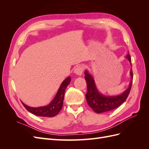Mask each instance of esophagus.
<instances>
[{"mask_svg": "<svg viewBox=\"0 0 149 149\" xmlns=\"http://www.w3.org/2000/svg\"><path fill=\"white\" fill-rule=\"evenodd\" d=\"M84 71V66L83 65H79L74 70V73L77 75H81Z\"/></svg>", "mask_w": 149, "mask_h": 149, "instance_id": "1", "label": "esophagus"}]
</instances>
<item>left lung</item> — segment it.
<instances>
[{
    "instance_id": "obj_1",
    "label": "left lung",
    "mask_w": 149,
    "mask_h": 149,
    "mask_svg": "<svg viewBox=\"0 0 149 149\" xmlns=\"http://www.w3.org/2000/svg\"><path fill=\"white\" fill-rule=\"evenodd\" d=\"M125 58H127L131 64V58L129 54H127ZM130 76L132 80L130 83L129 87L119 96H106L101 94L96 87L94 81L91 75H90L87 71H85L84 78L87 84V93L86 94V98L90 107L96 112V113H102V112H109L116 109L120 106L126 100L129 96L131 90L133 72L130 70Z\"/></svg>"
}]
</instances>
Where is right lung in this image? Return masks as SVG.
Here are the masks:
<instances>
[{
	"label": "right lung",
	"instance_id": "obj_1",
	"mask_svg": "<svg viewBox=\"0 0 149 149\" xmlns=\"http://www.w3.org/2000/svg\"><path fill=\"white\" fill-rule=\"evenodd\" d=\"M71 81V77H68L65 80L63 81L58 89L56 96L53 99L49 105L47 106L39 107H31L25 105V104L22 102V104L25 107V109L29 111L31 113L33 114L35 116L41 117H52L57 115L61 111L63 104V99L65 96V89Z\"/></svg>",
	"mask_w": 149,
	"mask_h": 149
}]
</instances>
